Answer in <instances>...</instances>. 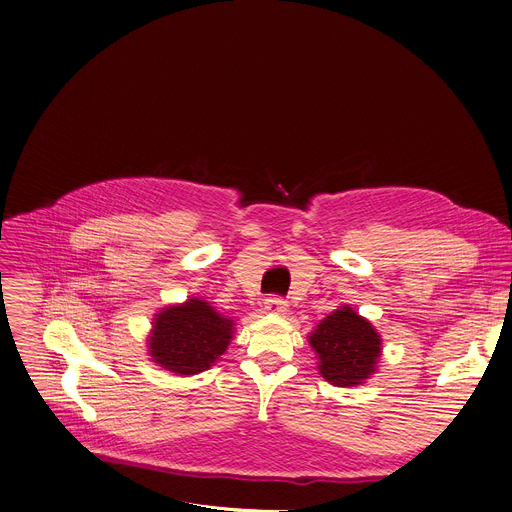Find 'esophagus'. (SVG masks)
<instances>
[{
  "instance_id": "esophagus-1",
  "label": "esophagus",
  "mask_w": 512,
  "mask_h": 512,
  "mask_svg": "<svg viewBox=\"0 0 512 512\" xmlns=\"http://www.w3.org/2000/svg\"><path fill=\"white\" fill-rule=\"evenodd\" d=\"M263 308H265V312H269V314H283V312H287V304H285L279 296L267 298Z\"/></svg>"
}]
</instances>
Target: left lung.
<instances>
[{"instance_id": "obj_1", "label": "left lung", "mask_w": 512, "mask_h": 512, "mask_svg": "<svg viewBox=\"0 0 512 512\" xmlns=\"http://www.w3.org/2000/svg\"><path fill=\"white\" fill-rule=\"evenodd\" d=\"M308 338L320 360V375L334 387L362 385L377 371L381 336L348 306L326 316Z\"/></svg>"}]
</instances>
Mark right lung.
<instances>
[{
  "label": "right lung",
  "instance_id": "right-lung-1",
  "mask_svg": "<svg viewBox=\"0 0 512 512\" xmlns=\"http://www.w3.org/2000/svg\"><path fill=\"white\" fill-rule=\"evenodd\" d=\"M235 322L218 314L208 302L190 298L180 306H168L154 318L148 338L150 356L162 369L188 377L198 375L225 354Z\"/></svg>",
  "mask_w": 512,
  "mask_h": 512
}]
</instances>
